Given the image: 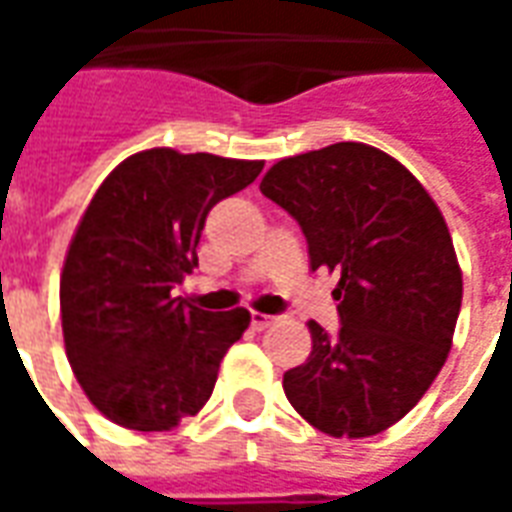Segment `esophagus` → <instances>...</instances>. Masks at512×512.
<instances>
[{
	"instance_id": "esophagus-1",
	"label": "esophagus",
	"mask_w": 512,
	"mask_h": 512,
	"mask_svg": "<svg viewBox=\"0 0 512 512\" xmlns=\"http://www.w3.org/2000/svg\"><path fill=\"white\" fill-rule=\"evenodd\" d=\"M274 323H277V318H274V315L252 312V329H255V332H263V329H268V326H274Z\"/></svg>"
}]
</instances>
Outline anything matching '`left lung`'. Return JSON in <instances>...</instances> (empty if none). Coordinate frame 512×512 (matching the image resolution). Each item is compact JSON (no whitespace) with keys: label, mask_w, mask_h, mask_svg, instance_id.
<instances>
[{"label":"left lung","mask_w":512,"mask_h":512,"mask_svg":"<svg viewBox=\"0 0 512 512\" xmlns=\"http://www.w3.org/2000/svg\"><path fill=\"white\" fill-rule=\"evenodd\" d=\"M299 222L312 271H334L340 332L282 378L290 406L334 439L403 419L447 362L463 279L444 216L411 172L362 142L282 158L260 183Z\"/></svg>","instance_id":"left-lung-1"}]
</instances>
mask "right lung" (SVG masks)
Returning a JSON list of instances; mask_svg holds the SVG:
<instances>
[{
  "label": "right lung",
  "instance_id": "add662e5",
  "mask_svg": "<svg viewBox=\"0 0 512 512\" xmlns=\"http://www.w3.org/2000/svg\"><path fill=\"white\" fill-rule=\"evenodd\" d=\"M263 161L153 147L95 191L60 279L65 354L84 395L131 430H169L213 392L249 312L200 310L175 296L197 266L205 216L246 189Z\"/></svg>",
  "mask_w": 512,
  "mask_h": 512
}]
</instances>
